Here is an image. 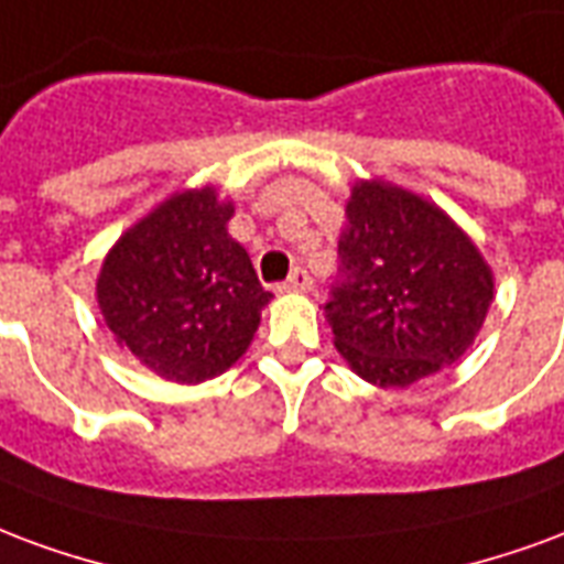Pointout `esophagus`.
Returning <instances> with one entry per match:
<instances>
[{
	"mask_svg": "<svg viewBox=\"0 0 564 564\" xmlns=\"http://www.w3.org/2000/svg\"><path fill=\"white\" fill-rule=\"evenodd\" d=\"M310 288H312L310 273H306L303 267H294V273L279 285V291H294V294H303V291H310Z\"/></svg>",
	"mask_w": 564,
	"mask_h": 564,
	"instance_id": "obj_1",
	"label": "esophagus"
}]
</instances>
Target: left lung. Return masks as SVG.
Segmentation results:
<instances>
[{
  "mask_svg": "<svg viewBox=\"0 0 564 564\" xmlns=\"http://www.w3.org/2000/svg\"><path fill=\"white\" fill-rule=\"evenodd\" d=\"M339 237V279L324 315L333 345L378 388H409L475 343L492 303V270L445 209L360 180Z\"/></svg>",
  "mask_w": 564,
  "mask_h": 564,
  "instance_id": "left-lung-1",
  "label": "left lung"
}]
</instances>
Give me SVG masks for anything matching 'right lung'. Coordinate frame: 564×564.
Returning a JSON list of instances; mask_svg holds the SVG:
<instances>
[{
    "mask_svg": "<svg viewBox=\"0 0 564 564\" xmlns=\"http://www.w3.org/2000/svg\"><path fill=\"white\" fill-rule=\"evenodd\" d=\"M231 216L213 186L176 192L119 237L98 273V310L117 343L176 384L231 369L273 297L225 228Z\"/></svg>",
    "mask_w": 564,
    "mask_h": 564,
    "instance_id": "right-lung-1",
    "label": "right lung"
}]
</instances>
